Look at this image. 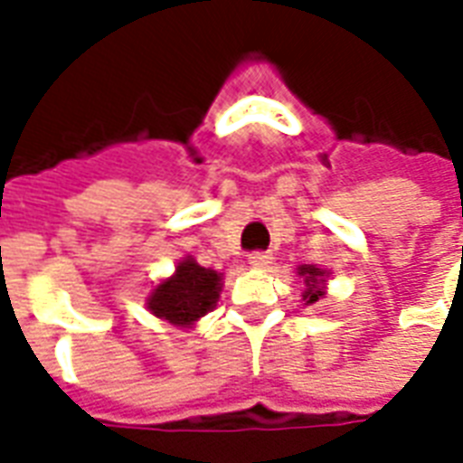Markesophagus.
Returning <instances> with one entry per match:
<instances>
[{
	"label": "esophagus",
	"instance_id": "esophagus-1",
	"mask_svg": "<svg viewBox=\"0 0 463 463\" xmlns=\"http://www.w3.org/2000/svg\"><path fill=\"white\" fill-rule=\"evenodd\" d=\"M248 262H250L252 268H258V270H265V268H270V265H272V255H270V252L255 250V252H250Z\"/></svg>",
	"mask_w": 463,
	"mask_h": 463
}]
</instances>
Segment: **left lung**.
I'll return each instance as SVG.
<instances>
[{"instance_id": "left-lung-1", "label": "left lung", "mask_w": 463, "mask_h": 463, "mask_svg": "<svg viewBox=\"0 0 463 463\" xmlns=\"http://www.w3.org/2000/svg\"><path fill=\"white\" fill-rule=\"evenodd\" d=\"M300 275L305 278V295H302V300L307 302V305H315L325 295L322 285H325V275L327 272L315 268V265H302Z\"/></svg>"}]
</instances>
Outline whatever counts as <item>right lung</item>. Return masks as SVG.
<instances>
[{
	"label": "right lung",
	"instance_id": "add662e5",
	"mask_svg": "<svg viewBox=\"0 0 463 463\" xmlns=\"http://www.w3.org/2000/svg\"><path fill=\"white\" fill-rule=\"evenodd\" d=\"M221 295V272L201 268L193 258L175 268V275L163 280L148 298V310L178 327H188L213 312Z\"/></svg>",
	"mask_w": 463,
	"mask_h": 463
}]
</instances>
